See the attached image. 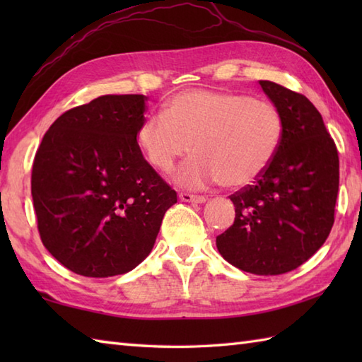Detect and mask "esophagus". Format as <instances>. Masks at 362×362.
Segmentation results:
<instances>
[{
    "instance_id": "34e87169",
    "label": "esophagus",
    "mask_w": 362,
    "mask_h": 362,
    "mask_svg": "<svg viewBox=\"0 0 362 362\" xmlns=\"http://www.w3.org/2000/svg\"><path fill=\"white\" fill-rule=\"evenodd\" d=\"M179 197H180V201H183V202H193V204H202V202L206 201L205 196L189 194V193H180Z\"/></svg>"
}]
</instances>
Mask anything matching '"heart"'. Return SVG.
<instances>
[{
	"mask_svg": "<svg viewBox=\"0 0 362 362\" xmlns=\"http://www.w3.org/2000/svg\"><path fill=\"white\" fill-rule=\"evenodd\" d=\"M283 136V115L272 103L213 90L182 91L163 113L146 117L136 132L146 158L165 174L194 153L177 173L185 188L250 185L272 165Z\"/></svg>",
	"mask_w": 362,
	"mask_h": 362,
	"instance_id": "b5f03b06",
	"label": "heart"
}]
</instances>
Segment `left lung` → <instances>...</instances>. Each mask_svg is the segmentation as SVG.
<instances>
[{"instance_id":"1","label":"left lung","mask_w":362,"mask_h":362,"mask_svg":"<svg viewBox=\"0 0 362 362\" xmlns=\"http://www.w3.org/2000/svg\"><path fill=\"white\" fill-rule=\"evenodd\" d=\"M259 86L283 115L284 136L267 171L230 196L235 221L216 245L244 272L280 275L310 259L332 232L339 157L308 98L271 81Z\"/></svg>"}]
</instances>
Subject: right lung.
Here are the masks:
<instances>
[{"label":"right lung","mask_w":362,"mask_h":362,"mask_svg":"<svg viewBox=\"0 0 362 362\" xmlns=\"http://www.w3.org/2000/svg\"><path fill=\"white\" fill-rule=\"evenodd\" d=\"M143 95H105L73 107L38 146L30 193L40 240L83 276L132 271L149 255L177 193L136 143Z\"/></svg>","instance_id":"obj_1"}]
</instances>
